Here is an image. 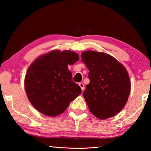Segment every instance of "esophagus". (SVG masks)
I'll return each mask as SVG.
<instances>
[{
    "label": "esophagus",
    "mask_w": 151,
    "mask_h": 151,
    "mask_svg": "<svg viewBox=\"0 0 151 151\" xmlns=\"http://www.w3.org/2000/svg\"><path fill=\"white\" fill-rule=\"evenodd\" d=\"M78 85L80 86V87H81L82 91H83L84 89H85V85H84L83 83H80L78 84Z\"/></svg>",
    "instance_id": "1"
}]
</instances>
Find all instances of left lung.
Masks as SVG:
<instances>
[{"mask_svg":"<svg viewBox=\"0 0 151 151\" xmlns=\"http://www.w3.org/2000/svg\"><path fill=\"white\" fill-rule=\"evenodd\" d=\"M81 58L89 70L83 96L91 113L102 120L114 116L124 108L131 91L126 68L104 52L88 50Z\"/></svg>","mask_w":151,"mask_h":151,"instance_id":"left-lung-1","label":"left lung"}]
</instances>
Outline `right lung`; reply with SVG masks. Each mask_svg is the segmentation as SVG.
<instances>
[{
    "label": "right lung",
    "mask_w": 151,
    "mask_h": 151,
    "mask_svg": "<svg viewBox=\"0 0 151 151\" xmlns=\"http://www.w3.org/2000/svg\"><path fill=\"white\" fill-rule=\"evenodd\" d=\"M78 58L73 51L56 50L40 56L30 65L24 87L29 101L37 111L47 116L58 115L81 93L68 68Z\"/></svg>",
    "instance_id": "right-lung-1"
}]
</instances>
